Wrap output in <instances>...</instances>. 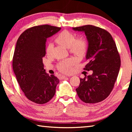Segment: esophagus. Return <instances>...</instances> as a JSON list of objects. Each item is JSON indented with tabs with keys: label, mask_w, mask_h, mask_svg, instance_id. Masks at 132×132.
I'll list each match as a JSON object with an SVG mask.
<instances>
[{
	"label": "esophagus",
	"mask_w": 132,
	"mask_h": 132,
	"mask_svg": "<svg viewBox=\"0 0 132 132\" xmlns=\"http://www.w3.org/2000/svg\"><path fill=\"white\" fill-rule=\"evenodd\" d=\"M61 78L62 79H64V78H67V77H66V76H65V75H61Z\"/></svg>",
	"instance_id": "obj_1"
}]
</instances>
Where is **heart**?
Returning <instances> with one entry per match:
<instances>
[{
	"label": "heart",
	"mask_w": 132,
	"mask_h": 132,
	"mask_svg": "<svg viewBox=\"0 0 132 132\" xmlns=\"http://www.w3.org/2000/svg\"><path fill=\"white\" fill-rule=\"evenodd\" d=\"M57 43L66 48L72 54L78 57H82L85 55L88 49L87 40L83 37L76 38L74 33L64 30L59 33L55 38ZM76 63V60L73 58H69L59 63L57 69L63 73H68L71 71L72 66Z\"/></svg>",
	"instance_id": "b5f03b06"
}]
</instances>
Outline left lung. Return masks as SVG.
<instances>
[{
  "label": "left lung",
  "mask_w": 132,
  "mask_h": 132,
  "mask_svg": "<svg viewBox=\"0 0 132 132\" xmlns=\"http://www.w3.org/2000/svg\"><path fill=\"white\" fill-rule=\"evenodd\" d=\"M72 29L85 33L88 41V63L83 69L93 71L80 78L77 94L86 103L100 102L112 91L120 70L121 60L116 43L110 33L99 27L86 25Z\"/></svg>",
  "instance_id": "1"
}]
</instances>
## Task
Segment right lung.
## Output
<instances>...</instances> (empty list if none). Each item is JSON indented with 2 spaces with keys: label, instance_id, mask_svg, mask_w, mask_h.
<instances>
[{
  "label": "right lung",
  "instance_id": "obj_1",
  "mask_svg": "<svg viewBox=\"0 0 132 132\" xmlns=\"http://www.w3.org/2000/svg\"><path fill=\"white\" fill-rule=\"evenodd\" d=\"M60 27L45 24L26 29L16 43L12 67L17 80L28 99L43 104L54 96L60 80L49 76L44 69L47 38L58 32Z\"/></svg>",
  "mask_w": 132,
  "mask_h": 132
}]
</instances>
